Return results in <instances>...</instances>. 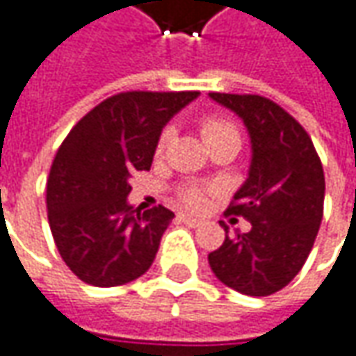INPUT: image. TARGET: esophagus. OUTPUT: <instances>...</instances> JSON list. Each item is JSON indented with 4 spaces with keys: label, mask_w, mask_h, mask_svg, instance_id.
I'll use <instances>...</instances> for the list:
<instances>
[{
    "label": "esophagus",
    "mask_w": 356,
    "mask_h": 356,
    "mask_svg": "<svg viewBox=\"0 0 356 356\" xmlns=\"http://www.w3.org/2000/svg\"><path fill=\"white\" fill-rule=\"evenodd\" d=\"M179 220L183 221V223H187V225H191V227H197V225H201V220L193 218V216H187V213H179Z\"/></svg>",
    "instance_id": "34e87169"
}]
</instances>
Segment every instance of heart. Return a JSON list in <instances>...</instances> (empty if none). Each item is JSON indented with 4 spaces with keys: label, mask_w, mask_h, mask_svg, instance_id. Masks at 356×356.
Wrapping results in <instances>:
<instances>
[{
    "label": "heart",
    "mask_w": 356,
    "mask_h": 356,
    "mask_svg": "<svg viewBox=\"0 0 356 356\" xmlns=\"http://www.w3.org/2000/svg\"><path fill=\"white\" fill-rule=\"evenodd\" d=\"M201 135H203L207 145H211V143H216L218 138H223V136L238 135V129H236L232 122L221 120V118H205V120L201 122ZM169 138H171V131L167 129V131H163V135L159 138V151H163V149L167 147ZM179 199H181L183 205L193 207V209H199V207L203 205V201H205V193H203V189L191 185V187H183V189H181Z\"/></svg>",
    "instance_id": "obj_1"
}]
</instances>
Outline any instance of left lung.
<instances>
[{
  "label": "left lung",
  "mask_w": 356,
  "mask_h": 356,
  "mask_svg": "<svg viewBox=\"0 0 356 356\" xmlns=\"http://www.w3.org/2000/svg\"><path fill=\"white\" fill-rule=\"evenodd\" d=\"M209 98L238 115L250 135L248 179L236 191L229 216H241L252 229L227 236L209 266L218 280L248 296H270L302 270L321 221L324 171L308 133L276 102L258 95Z\"/></svg>",
  "instance_id": "8db88e82"
}]
</instances>
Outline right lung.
<instances>
[{
  "label": "right lung",
  "instance_id": "obj_1",
  "mask_svg": "<svg viewBox=\"0 0 356 356\" xmlns=\"http://www.w3.org/2000/svg\"><path fill=\"white\" fill-rule=\"evenodd\" d=\"M199 92H120L76 122L54 157L46 205L56 248L86 284L133 282L155 260L175 213L135 209V171L151 169L165 124Z\"/></svg>",
  "mask_w": 356,
  "mask_h": 356
}]
</instances>
